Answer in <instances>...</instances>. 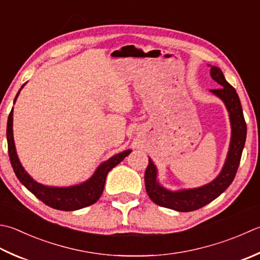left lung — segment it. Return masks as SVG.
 <instances>
[{
	"label": "left lung",
	"mask_w": 260,
	"mask_h": 260,
	"mask_svg": "<svg viewBox=\"0 0 260 260\" xmlns=\"http://www.w3.org/2000/svg\"><path fill=\"white\" fill-rule=\"evenodd\" d=\"M212 79L221 85V88L211 90L224 103L230 116L231 141L225 164L214 180L205 186L172 191L162 187L157 181V170L153 161L149 157V165L145 170V188L149 197L156 205L171 208L178 212H191L207 205L220 196L231 185L237 174L241 160L243 146L246 143L247 124L243 117L240 99L236 89L228 83L222 71L217 66L211 68Z\"/></svg>",
	"instance_id": "1"
}]
</instances>
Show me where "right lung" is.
Masks as SVG:
<instances>
[{
    "label": "right lung",
    "instance_id": "obj_1",
    "mask_svg": "<svg viewBox=\"0 0 260 260\" xmlns=\"http://www.w3.org/2000/svg\"><path fill=\"white\" fill-rule=\"evenodd\" d=\"M23 85L21 86V89L23 88ZM21 89L18 91L17 95H15L14 103L15 100H17ZM12 126L13 109L11 110V113H10L8 118L7 139L10 161H11L15 176H17L20 182H21L29 191H31L38 200L45 203L46 205L60 211H75L94 204V203L100 198L101 194H103L106 178L107 175H108V172L113 169L114 167L120 164V162L132 152V150H126L120 152L118 154L111 156L110 159L103 162V164L96 168V170L94 171L92 177H90L88 180L80 185L70 187L45 186L34 180L32 178L27 174V171L23 169L22 165L20 164L17 151H15Z\"/></svg>",
    "mask_w": 260,
    "mask_h": 260
}]
</instances>
